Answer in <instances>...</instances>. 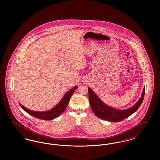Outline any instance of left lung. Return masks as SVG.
I'll list each match as a JSON object with an SVG mask.
<instances>
[{
	"mask_svg": "<svg viewBox=\"0 0 160 160\" xmlns=\"http://www.w3.org/2000/svg\"><path fill=\"white\" fill-rule=\"evenodd\" d=\"M145 90V88H143L141 98L138 99L136 104L125 110H119L108 106L99 98L89 87L88 88L89 99L92 110L97 117L109 122H120L137 111L143 102Z\"/></svg>",
	"mask_w": 160,
	"mask_h": 160,
	"instance_id": "1",
	"label": "left lung"
}]
</instances>
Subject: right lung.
<instances>
[{
	"instance_id": "1",
	"label": "right lung",
	"mask_w": 160,
	"mask_h": 160,
	"mask_svg": "<svg viewBox=\"0 0 160 160\" xmlns=\"http://www.w3.org/2000/svg\"><path fill=\"white\" fill-rule=\"evenodd\" d=\"M78 88L77 86H74L73 88L70 89L69 91L67 92L63 97L62 98L60 102L56 104V106L54 107L51 110H47L46 112H37L31 110L29 108H27L26 107L23 106L22 104L20 103V106L23 108V110L27 112L28 113L31 114V116H33L37 118L43 119V120H52L56 118H58L60 114H62L67 108V107L69 103V101L71 98V96L74 93V91L76 90Z\"/></svg>"
}]
</instances>
